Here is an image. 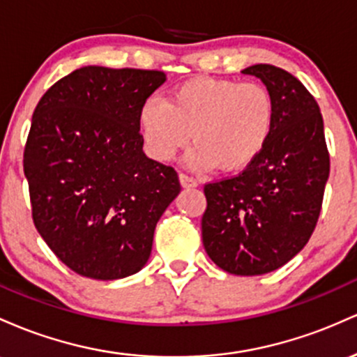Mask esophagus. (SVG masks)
I'll return each instance as SVG.
<instances>
[{
    "label": "esophagus",
    "instance_id": "1",
    "mask_svg": "<svg viewBox=\"0 0 357 357\" xmlns=\"http://www.w3.org/2000/svg\"><path fill=\"white\" fill-rule=\"evenodd\" d=\"M178 180H180V185H182L183 189H195V187L199 185L197 180H195L194 177H190V175H185V174H180Z\"/></svg>",
    "mask_w": 357,
    "mask_h": 357
}]
</instances>
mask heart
Returning <instances> with one entry per match:
<instances>
[{"label":"heart","mask_w":357,"mask_h":357,"mask_svg":"<svg viewBox=\"0 0 357 357\" xmlns=\"http://www.w3.org/2000/svg\"><path fill=\"white\" fill-rule=\"evenodd\" d=\"M275 101L265 86L229 79H194L167 101L151 98L139 111L148 151L168 162L190 138L195 168L239 172L263 153L275 128Z\"/></svg>","instance_id":"heart-1"}]
</instances>
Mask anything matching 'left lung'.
<instances>
[{"label":"left lung","mask_w":357,"mask_h":357,"mask_svg":"<svg viewBox=\"0 0 357 357\" xmlns=\"http://www.w3.org/2000/svg\"><path fill=\"white\" fill-rule=\"evenodd\" d=\"M275 101V128L263 153L241 174L207 183L202 243L232 275H265L303 250L317 224L329 178L324 119L314 96L290 72L256 63Z\"/></svg>","instance_id":"obj_1"}]
</instances>
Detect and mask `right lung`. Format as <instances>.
<instances>
[{"mask_svg": "<svg viewBox=\"0 0 357 357\" xmlns=\"http://www.w3.org/2000/svg\"><path fill=\"white\" fill-rule=\"evenodd\" d=\"M160 70L86 66L35 107L23 170L43 241L75 273L119 280L146 265L177 172L143 153L139 111Z\"/></svg>", "mask_w": 357, "mask_h": 357, "instance_id": "add662e5", "label": "right lung"}]
</instances>
